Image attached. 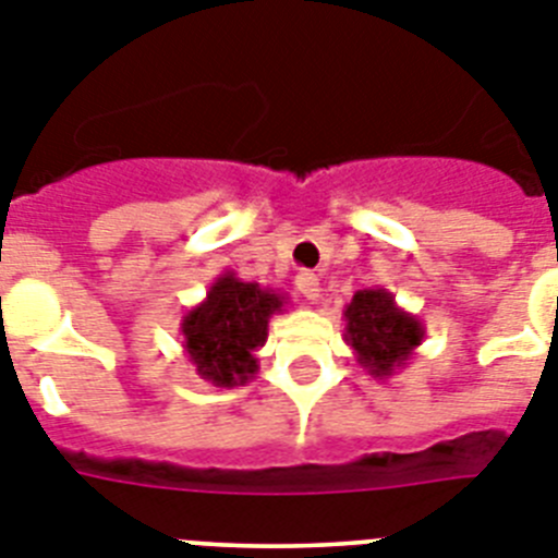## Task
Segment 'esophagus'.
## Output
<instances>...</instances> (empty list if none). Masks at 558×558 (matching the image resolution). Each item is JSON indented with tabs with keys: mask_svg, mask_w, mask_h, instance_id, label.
<instances>
[{
	"mask_svg": "<svg viewBox=\"0 0 558 558\" xmlns=\"http://www.w3.org/2000/svg\"><path fill=\"white\" fill-rule=\"evenodd\" d=\"M298 289L306 300H317L319 292H323V289H319V278L314 272H300L298 275Z\"/></svg>",
	"mask_w": 558,
	"mask_h": 558,
	"instance_id": "1",
	"label": "esophagus"
}]
</instances>
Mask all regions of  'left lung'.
Returning <instances> with one entry per match:
<instances>
[{"label":"left lung","instance_id":"8db88e82","mask_svg":"<svg viewBox=\"0 0 558 558\" xmlns=\"http://www.w3.org/2000/svg\"><path fill=\"white\" fill-rule=\"evenodd\" d=\"M345 342L362 371L373 379H390L410 362L424 339V326L404 312L387 289H360L342 312Z\"/></svg>","mask_w":558,"mask_h":558}]
</instances>
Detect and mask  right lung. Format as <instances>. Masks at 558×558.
Instances as JSON below:
<instances>
[{
    "instance_id": "1",
    "label": "right lung",
    "mask_w": 558,
    "mask_h": 558,
    "mask_svg": "<svg viewBox=\"0 0 558 558\" xmlns=\"http://www.w3.org/2000/svg\"><path fill=\"white\" fill-rule=\"evenodd\" d=\"M286 294L221 272L207 298L179 323L187 362L216 387H241L258 373L269 319L286 312Z\"/></svg>"
}]
</instances>
